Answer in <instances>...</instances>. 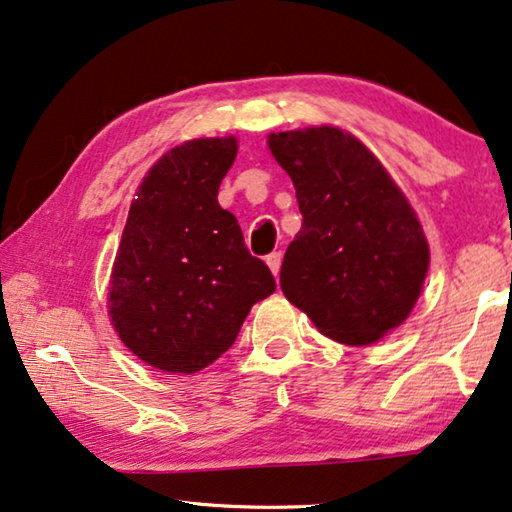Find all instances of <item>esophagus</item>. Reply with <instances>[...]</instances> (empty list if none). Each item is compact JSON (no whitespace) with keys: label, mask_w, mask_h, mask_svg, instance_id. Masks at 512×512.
<instances>
[{"label":"esophagus","mask_w":512,"mask_h":512,"mask_svg":"<svg viewBox=\"0 0 512 512\" xmlns=\"http://www.w3.org/2000/svg\"><path fill=\"white\" fill-rule=\"evenodd\" d=\"M265 263L270 265L272 274H279V268H281V251H272V254L265 256Z\"/></svg>","instance_id":"esophagus-1"}]
</instances>
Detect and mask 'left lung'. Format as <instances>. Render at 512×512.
Listing matches in <instances>:
<instances>
[{
	"instance_id": "left-lung-1",
	"label": "left lung",
	"mask_w": 512,
	"mask_h": 512,
	"mask_svg": "<svg viewBox=\"0 0 512 512\" xmlns=\"http://www.w3.org/2000/svg\"><path fill=\"white\" fill-rule=\"evenodd\" d=\"M268 145L291 175L302 212L281 263L286 300L335 342H379L409 318L429 268L416 212L351 133L279 131Z\"/></svg>"
}]
</instances>
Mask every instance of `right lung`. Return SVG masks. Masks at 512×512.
Segmentation results:
<instances>
[{
	"mask_svg": "<svg viewBox=\"0 0 512 512\" xmlns=\"http://www.w3.org/2000/svg\"><path fill=\"white\" fill-rule=\"evenodd\" d=\"M235 154L233 136L187 140L150 168L131 203L108 311L124 346L164 372L212 365L249 309L277 288L217 201Z\"/></svg>",
	"mask_w": 512,
	"mask_h": 512,
	"instance_id": "obj_1",
	"label": "right lung"
}]
</instances>
